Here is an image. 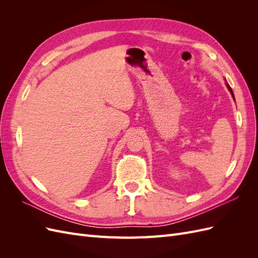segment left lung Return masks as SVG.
I'll return each instance as SVG.
<instances>
[{
    "label": "left lung",
    "mask_w": 258,
    "mask_h": 258,
    "mask_svg": "<svg viewBox=\"0 0 258 258\" xmlns=\"http://www.w3.org/2000/svg\"><path fill=\"white\" fill-rule=\"evenodd\" d=\"M227 87H228V89H229V91H230V92H231V95H232V97H233V92H232V89H231V88H230V86H229V85H228V84H227ZM233 98H235V97H233Z\"/></svg>",
    "instance_id": "left-lung-1"
}]
</instances>
